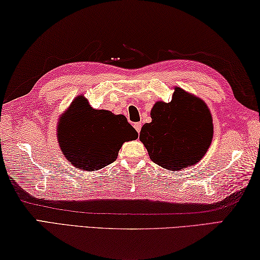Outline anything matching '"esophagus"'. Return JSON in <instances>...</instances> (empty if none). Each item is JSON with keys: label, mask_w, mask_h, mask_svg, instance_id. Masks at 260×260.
Returning a JSON list of instances; mask_svg holds the SVG:
<instances>
[{"label": "esophagus", "mask_w": 260, "mask_h": 260, "mask_svg": "<svg viewBox=\"0 0 260 260\" xmlns=\"http://www.w3.org/2000/svg\"><path fill=\"white\" fill-rule=\"evenodd\" d=\"M134 126H135V129H136V131H137V133L139 134L140 133V130H142V123H135L134 124Z\"/></svg>", "instance_id": "obj_1"}]
</instances>
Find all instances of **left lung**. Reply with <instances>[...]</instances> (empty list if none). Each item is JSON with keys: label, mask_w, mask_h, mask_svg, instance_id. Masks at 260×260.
Listing matches in <instances>:
<instances>
[{"label": "left lung", "mask_w": 260, "mask_h": 260, "mask_svg": "<svg viewBox=\"0 0 260 260\" xmlns=\"http://www.w3.org/2000/svg\"><path fill=\"white\" fill-rule=\"evenodd\" d=\"M151 117L152 122L140 130L139 139L154 163L177 171L197 165L206 155L213 124L202 99L176 86L171 102H156Z\"/></svg>", "instance_id": "obj_1"}]
</instances>
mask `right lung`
Wrapping results in <instances>:
<instances>
[{
	"instance_id": "obj_1",
	"label": "right lung",
	"mask_w": 260,
	"mask_h": 260,
	"mask_svg": "<svg viewBox=\"0 0 260 260\" xmlns=\"http://www.w3.org/2000/svg\"><path fill=\"white\" fill-rule=\"evenodd\" d=\"M57 133L63 155L83 171L111 165L123 143L138 138L124 115L93 109L83 95L76 97L61 114Z\"/></svg>"
}]
</instances>
